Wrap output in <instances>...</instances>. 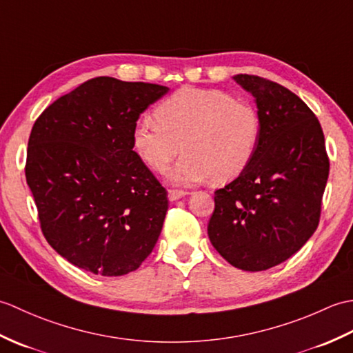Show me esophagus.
Instances as JSON below:
<instances>
[{"label": "esophagus", "instance_id": "1", "mask_svg": "<svg viewBox=\"0 0 353 353\" xmlns=\"http://www.w3.org/2000/svg\"><path fill=\"white\" fill-rule=\"evenodd\" d=\"M186 194H190V192L188 191H182V190H170L168 191V199H170V201H176L179 199L185 197Z\"/></svg>", "mask_w": 353, "mask_h": 353}]
</instances>
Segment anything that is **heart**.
Segmentation results:
<instances>
[{"instance_id": "b5f03b06", "label": "heart", "mask_w": 353, "mask_h": 353, "mask_svg": "<svg viewBox=\"0 0 353 353\" xmlns=\"http://www.w3.org/2000/svg\"><path fill=\"white\" fill-rule=\"evenodd\" d=\"M156 123L144 118L132 132V147L142 163L170 172L174 183H226L249 167L262 134L259 110L221 89L181 88L154 109Z\"/></svg>"}]
</instances>
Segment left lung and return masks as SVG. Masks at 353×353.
<instances>
[{
    "mask_svg": "<svg viewBox=\"0 0 353 353\" xmlns=\"http://www.w3.org/2000/svg\"><path fill=\"white\" fill-rule=\"evenodd\" d=\"M234 79L256 99L262 134L243 174L215 191L208 235L230 265L262 272L316 232L329 157L317 117L296 94L259 76Z\"/></svg>",
    "mask_w": 353,
    "mask_h": 353,
    "instance_id": "8db88e82",
    "label": "left lung"
}]
</instances>
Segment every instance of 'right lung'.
Instances as JSON below:
<instances>
[{"label":"right lung","instance_id":"right-lung-1","mask_svg":"<svg viewBox=\"0 0 353 353\" xmlns=\"http://www.w3.org/2000/svg\"><path fill=\"white\" fill-rule=\"evenodd\" d=\"M167 91L95 77L36 119L26 179L45 239L76 267L123 276L152 253L168 209L167 190L133 152L132 132Z\"/></svg>","mask_w":353,"mask_h":353}]
</instances>
